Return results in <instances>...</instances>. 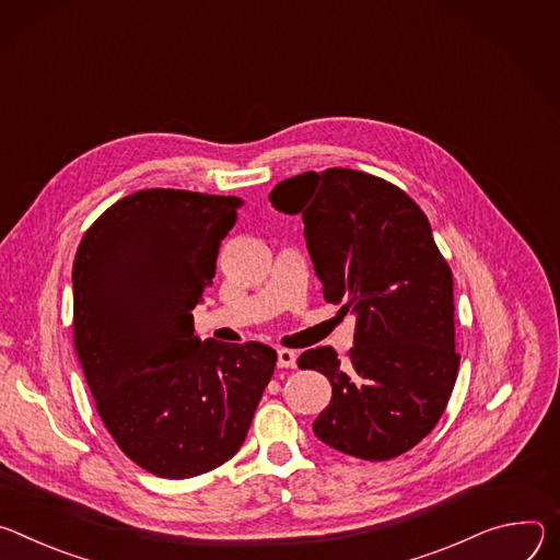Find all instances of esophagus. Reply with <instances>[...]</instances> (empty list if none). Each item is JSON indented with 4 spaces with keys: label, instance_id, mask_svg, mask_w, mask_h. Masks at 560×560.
<instances>
[{
    "label": "esophagus",
    "instance_id": "34e87169",
    "mask_svg": "<svg viewBox=\"0 0 560 560\" xmlns=\"http://www.w3.org/2000/svg\"><path fill=\"white\" fill-rule=\"evenodd\" d=\"M298 360V353L291 349H278V366L280 369H293Z\"/></svg>",
    "mask_w": 560,
    "mask_h": 560
}]
</instances>
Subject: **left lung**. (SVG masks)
<instances>
[{
	"mask_svg": "<svg viewBox=\"0 0 560 560\" xmlns=\"http://www.w3.org/2000/svg\"><path fill=\"white\" fill-rule=\"evenodd\" d=\"M269 200L302 213L325 300L355 316L347 362L331 347L298 358L334 389L316 436L362 460L409 452L441 420L460 364L454 278L427 215L396 184L340 166L282 179Z\"/></svg>",
	"mask_w": 560,
	"mask_h": 560,
	"instance_id": "1",
	"label": "left lung"
}]
</instances>
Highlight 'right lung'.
<instances>
[{"mask_svg": "<svg viewBox=\"0 0 560 560\" xmlns=\"http://www.w3.org/2000/svg\"><path fill=\"white\" fill-rule=\"evenodd\" d=\"M240 198L144 189L84 233L73 262V342L97 413L142 469L207 474L237 454L278 353L200 340L194 308L213 284Z\"/></svg>", "mask_w": 560, "mask_h": 560, "instance_id": "add662e5", "label": "right lung"}]
</instances>
